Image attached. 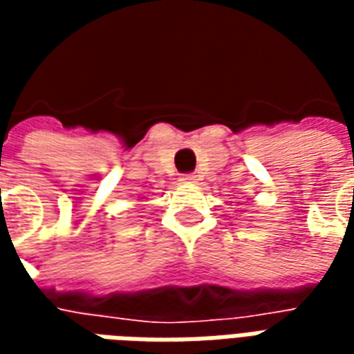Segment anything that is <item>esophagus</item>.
<instances>
[{"label":"esophagus","instance_id":"obj_1","mask_svg":"<svg viewBox=\"0 0 354 354\" xmlns=\"http://www.w3.org/2000/svg\"><path fill=\"white\" fill-rule=\"evenodd\" d=\"M180 182H182V184H195V182H197V176H195V174H185V176L180 178Z\"/></svg>","mask_w":354,"mask_h":354}]
</instances>
